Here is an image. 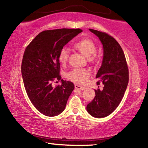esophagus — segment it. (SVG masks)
Returning a JSON list of instances; mask_svg holds the SVG:
<instances>
[{
  "label": "esophagus",
  "mask_w": 148,
  "mask_h": 148,
  "mask_svg": "<svg viewBox=\"0 0 148 148\" xmlns=\"http://www.w3.org/2000/svg\"><path fill=\"white\" fill-rule=\"evenodd\" d=\"M75 89H78V90H81V91H83V90L85 89V87L83 86H79V85H77V84H75Z\"/></svg>",
  "instance_id": "1"
}]
</instances>
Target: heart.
Returning <instances> with one entry per match:
<instances>
[{
	"instance_id": "obj_1",
	"label": "heart",
	"mask_w": 148,
	"mask_h": 148,
	"mask_svg": "<svg viewBox=\"0 0 148 148\" xmlns=\"http://www.w3.org/2000/svg\"><path fill=\"white\" fill-rule=\"evenodd\" d=\"M74 49L79 51L87 57L90 62L94 63L97 61L96 56L97 46L92 40L89 38H82L73 45ZM69 52L66 48H62L58 55V61L64 65L68 61ZM91 75V72L87 69H74L67 74L66 76L69 79L79 84H84L87 82Z\"/></svg>"
}]
</instances>
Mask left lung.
<instances>
[{"mask_svg":"<svg viewBox=\"0 0 148 148\" xmlns=\"http://www.w3.org/2000/svg\"><path fill=\"white\" fill-rule=\"evenodd\" d=\"M103 45L104 57L96 78L104 84L103 89L95 90V97L87 106L89 114L102 118L111 114L119 106L129 83V69L124 52L114 37L104 32L89 29Z\"/></svg>","mask_w":148,"mask_h":148,"instance_id":"left-lung-1","label":"left lung"}]
</instances>
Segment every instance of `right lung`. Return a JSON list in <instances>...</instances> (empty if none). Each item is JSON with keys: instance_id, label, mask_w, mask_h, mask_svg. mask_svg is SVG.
Returning <instances> with one entry per match:
<instances>
[{"instance_id": "1", "label": "right lung", "mask_w": 148, "mask_h": 148, "mask_svg": "<svg viewBox=\"0 0 148 148\" xmlns=\"http://www.w3.org/2000/svg\"><path fill=\"white\" fill-rule=\"evenodd\" d=\"M82 31L79 29L44 31L25 50L21 63L25 88L32 104L45 116L62 113L74 89L72 82L61 79L58 55L64 46ZM57 80L62 84L53 88L52 82Z\"/></svg>"}]
</instances>
